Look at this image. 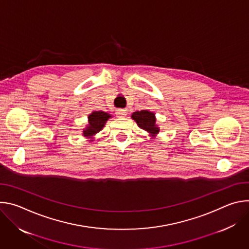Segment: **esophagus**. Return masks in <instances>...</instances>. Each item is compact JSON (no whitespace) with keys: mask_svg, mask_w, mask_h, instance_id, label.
Instances as JSON below:
<instances>
[{"mask_svg":"<svg viewBox=\"0 0 249 249\" xmlns=\"http://www.w3.org/2000/svg\"><path fill=\"white\" fill-rule=\"evenodd\" d=\"M116 114L118 115V117H125L127 115V112L124 109H119V110H117Z\"/></svg>","mask_w":249,"mask_h":249,"instance_id":"esophagus-1","label":"esophagus"}]
</instances>
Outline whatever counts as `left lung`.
Segmentation results:
<instances>
[{"mask_svg":"<svg viewBox=\"0 0 249 249\" xmlns=\"http://www.w3.org/2000/svg\"><path fill=\"white\" fill-rule=\"evenodd\" d=\"M131 117L136 121L141 129L147 131L151 137H155L160 132V129L156 124V116L154 112L149 110L136 111Z\"/></svg>","mask_w":249,"mask_h":249,"instance_id":"obj_1","label":"left lung"}]
</instances>
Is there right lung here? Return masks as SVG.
<instances>
[{
  "label": "right lung",
  "instance_id": "right-lung-1",
  "mask_svg": "<svg viewBox=\"0 0 249 249\" xmlns=\"http://www.w3.org/2000/svg\"><path fill=\"white\" fill-rule=\"evenodd\" d=\"M111 117L110 114L103 112V111H92L89 115V125L83 131L85 137L92 138L96 133L102 130L106 121Z\"/></svg>",
  "mask_w": 249,
  "mask_h": 249
}]
</instances>
